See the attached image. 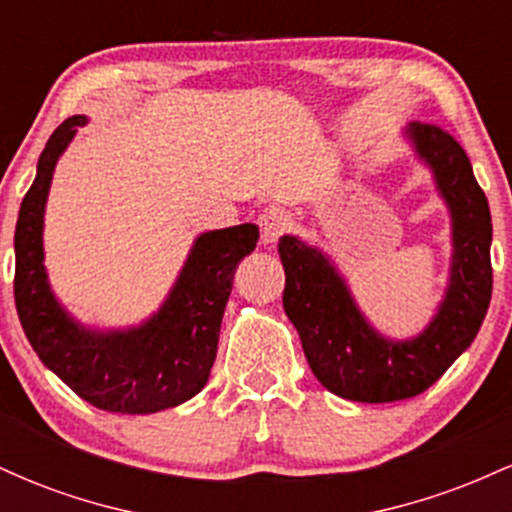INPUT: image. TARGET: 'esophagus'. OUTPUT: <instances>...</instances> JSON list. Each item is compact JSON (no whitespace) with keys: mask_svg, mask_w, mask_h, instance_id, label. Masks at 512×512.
I'll return each instance as SVG.
<instances>
[{"mask_svg":"<svg viewBox=\"0 0 512 512\" xmlns=\"http://www.w3.org/2000/svg\"><path fill=\"white\" fill-rule=\"evenodd\" d=\"M257 223H260L262 245H274L276 240L281 238V233L286 231V226H289V216H286L281 209L274 207V209L262 211Z\"/></svg>","mask_w":512,"mask_h":512,"instance_id":"1","label":"esophagus"}]
</instances>
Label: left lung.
I'll use <instances>...</instances> for the list:
<instances>
[{
    "mask_svg": "<svg viewBox=\"0 0 512 512\" xmlns=\"http://www.w3.org/2000/svg\"><path fill=\"white\" fill-rule=\"evenodd\" d=\"M416 158L433 173L450 211L448 289L431 322L409 339L375 330L327 252L281 236L284 310L301 337L308 366L327 390L351 402L383 404L428 390L477 337L491 303V211L472 163L452 134L411 122Z\"/></svg>",
    "mask_w": 512,
    "mask_h": 512,
    "instance_id": "obj_1",
    "label": "left lung"
}]
</instances>
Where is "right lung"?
I'll use <instances>...</instances> for the list:
<instances>
[{
  "label": "right lung",
  "instance_id": "right-lung-1",
  "mask_svg": "<svg viewBox=\"0 0 512 512\" xmlns=\"http://www.w3.org/2000/svg\"><path fill=\"white\" fill-rule=\"evenodd\" d=\"M86 122V115H74L52 132L21 202L14 233L16 310L40 361L81 399L117 414H154L207 385L233 274L255 250L260 228L240 223L197 236L166 301L139 325L98 330L79 322L50 286L43 228L57 161Z\"/></svg>",
  "mask_w": 512,
  "mask_h": 512
}]
</instances>
